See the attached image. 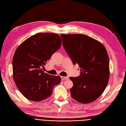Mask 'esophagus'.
I'll list each match as a JSON object with an SVG mask.
<instances>
[{"mask_svg": "<svg viewBox=\"0 0 126 126\" xmlns=\"http://www.w3.org/2000/svg\"><path fill=\"white\" fill-rule=\"evenodd\" d=\"M61 79L62 80H68L69 79V77H63V76H62L61 77Z\"/></svg>", "mask_w": 126, "mask_h": 126, "instance_id": "esophagus-1", "label": "esophagus"}]
</instances>
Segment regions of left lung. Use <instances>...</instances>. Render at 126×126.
Segmentation results:
<instances>
[{"mask_svg": "<svg viewBox=\"0 0 126 126\" xmlns=\"http://www.w3.org/2000/svg\"><path fill=\"white\" fill-rule=\"evenodd\" d=\"M63 44L73 64H78L80 75L70 77L73 98L87 104L97 99L104 91L110 78V60L104 45L83 34H62Z\"/></svg>", "mask_w": 126, "mask_h": 126, "instance_id": "1", "label": "left lung"}]
</instances>
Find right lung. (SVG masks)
I'll return each mask as SVG.
<instances>
[{
    "instance_id": "right-lung-1",
    "label": "right lung",
    "mask_w": 126,
    "mask_h": 126,
    "mask_svg": "<svg viewBox=\"0 0 126 126\" xmlns=\"http://www.w3.org/2000/svg\"><path fill=\"white\" fill-rule=\"evenodd\" d=\"M62 45L58 34L40 33L25 40L16 49L12 59L13 78L17 88L30 101L39 102L49 97L60 76L42 70L46 62Z\"/></svg>"
}]
</instances>
